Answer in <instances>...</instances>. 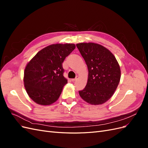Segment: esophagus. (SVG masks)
Returning a JSON list of instances; mask_svg holds the SVG:
<instances>
[{
	"label": "esophagus",
	"mask_w": 148,
	"mask_h": 148,
	"mask_svg": "<svg viewBox=\"0 0 148 148\" xmlns=\"http://www.w3.org/2000/svg\"><path fill=\"white\" fill-rule=\"evenodd\" d=\"M78 78V76H77V77H76V78H75L71 79V81H72V82H75V81H76V80H77Z\"/></svg>",
	"instance_id": "esophagus-1"
}]
</instances>
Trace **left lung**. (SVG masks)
Instances as JSON below:
<instances>
[{"label": "left lung", "instance_id": "1", "mask_svg": "<svg viewBox=\"0 0 148 148\" xmlns=\"http://www.w3.org/2000/svg\"><path fill=\"white\" fill-rule=\"evenodd\" d=\"M77 47L88 69L87 84L79 95L91 105L104 104L113 96L119 84L121 71L118 62L109 49L99 44L82 42Z\"/></svg>", "mask_w": 148, "mask_h": 148}]
</instances>
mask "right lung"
Instances as JSON below:
<instances>
[{
	"label": "right lung",
	"mask_w": 148,
	"mask_h": 148,
	"mask_svg": "<svg viewBox=\"0 0 148 148\" xmlns=\"http://www.w3.org/2000/svg\"><path fill=\"white\" fill-rule=\"evenodd\" d=\"M74 44H51L39 51L26 65L23 82L28 96L38 104L48 106L59 99L67 79L62 67Z\"/></svg>",
	"instance_id": "1"
}]
</instances>
